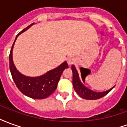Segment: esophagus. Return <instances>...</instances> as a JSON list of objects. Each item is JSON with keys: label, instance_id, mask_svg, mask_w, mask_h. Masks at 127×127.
<instances>
[{"label": "esophagus", "instance_id": "obj_1", "mask_svg": "<svg viewBox=\"0 0 127 127\" xmlns=\"http://www.w3.org/2000/svg\"><path fill=\"white\" fill-rule=\"evenodd\" d=\"M75 59L74 58L70 57V58H67V63L69 64V65H71L73 63H75Z\"/></svg>", "mask_w": 127, "mask_h": 127}]
</instances>
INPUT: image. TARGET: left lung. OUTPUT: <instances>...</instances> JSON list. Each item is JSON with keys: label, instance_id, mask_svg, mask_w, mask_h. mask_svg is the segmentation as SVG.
Wrapping results in <instances>:
<instances>
[{"label": "left lung", "instance_id": "8db88e82", "mask_svg": "<svg viewBox=\"0 0 127 127\" xmlns=\"http://www.w3.org/2000/svg\"><path fill=\"white\" fill-rule=\"evenodd\" d=\"M71 70L73 72V86L74 88L75 91L77 93L78 95L80 97L88 100H95L98 98H102L103 96H105L109 93L110 91L114 88L112 87L108 91L105 92H95L88 88L85 85L83 84V83L81 82V80L79 77V74L77 72V69L74 65L71 66Z\"/></svg>", "mask_w": 127, "mask_h": 127}]
</instances>
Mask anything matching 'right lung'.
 <instances>
[{
	"mask_svg": "<svg viewBox=\"0 0 127 127\" xmlns=\"http://www.w3.org/2000/svg\"><path fill=\"white\" fill-rule=\"evenodd\" d=\"M33 24L34 23L29 25L16 36L9 54V69L13 80L22 93L32 98L43 99L48 97L55 91L61 75L64 69L69 68V66L65 61L60 66L48 71L45 74L35 77L25 76L18 71L13 61L12 51L14 43L17 37Z\"/></svg>",
	"mask_w": 127,
	"mask_h": 127,
	"instance_id": "right-lung-1",
	"label": "right lung"
}]
</instances>
